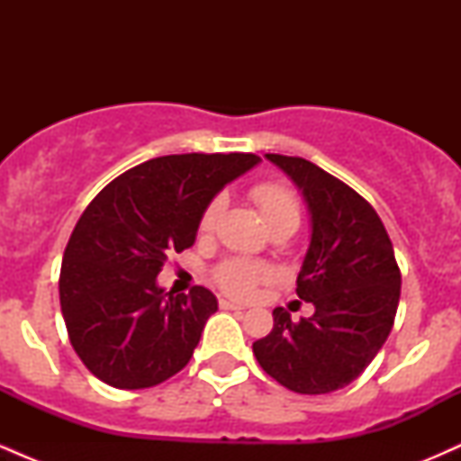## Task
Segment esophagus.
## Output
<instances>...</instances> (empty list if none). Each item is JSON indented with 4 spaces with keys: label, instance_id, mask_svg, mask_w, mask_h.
I'll return each instance as SVG.
<instances>
[{
    "label": "esophagus",
    "instance_id": "1",
    "mask_svg": "<svg viewBox=\"0 0 461 461\" xmlns=\"http://www.w3.org/2000/svg\"><path fill=\"white\" fill-rule=\"evenodd\" d=\"M219 305H221V310H236V312L245 310V305L234 303V301H230V299H221V301H219Z\"/></svg>",
    "mask_w": 461,
    "mask_h": 461
}]
</instances>
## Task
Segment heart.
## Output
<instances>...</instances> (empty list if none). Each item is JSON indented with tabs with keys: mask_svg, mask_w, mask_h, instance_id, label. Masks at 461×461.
Instances as JSON below:
<instances>
[{
	"mask_svg": "<svg viewBox=\"0 0 461 461\" xmlns=\"http://www.w3.org/2000/svg\"><path fill=\"white\" fill-rule=\"evenodd\" d=\"M251 197L260 208V212L267 221V225L277 227L284 223H293L299 227L301 221V210L299 201L290 193L288 188L282 186V184H258L256 188L251 190ZM221 210H223V197H214L210 201L208 208L201 214L199 227L203 231H210L219 219ZM271 277V268L264 267V264H256L249 260H227L221 264L214 271V279L221 288L225 290L227 294L236 299H247L256 293L258 284L264 282V279Z\"/></svg>",
	"mask_w": 461,
	"mask_h": 461,
	"instance_id": "obj_1",
	"label": "heart"
}]
</instances>
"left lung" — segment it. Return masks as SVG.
<instances>
[{
  "mask_svg": "<svg viewBox=\"0 0 461 461\" xmlns=\"http://www.w3.org/2000/svg\"><path fill=\"white\" fill-rule=\"evenodd\" d=\"M293 179L310 212V245L297 275L299 299L314 305L293 322L273 310V330L253 342L264 373L299 394L345 388L373 362L394 325L401 271L373 205L303 158L267 153Z\"/></svg>",
  "mask_w": 461,
  "mask_h": 461,
  "instance_id": "left-lung-1",
  "label": "left lung"
}]
</instances>
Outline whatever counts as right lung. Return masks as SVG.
<instances>
[{
    "instance_id": "right-lung-1",
    "label": "right lung",
    "mask_w": 461,
    "mask_h": 461,
    "mask_svg": "<svg viewBox=\"0 0 461 461\" xmlns=\"http://www.w3.org/2000/svg\"><path fill=\"white\" fill-rule=\"evenodd\" d=\"M260 162L253 153L153 158L88 203L62 258L60 308L95 377L140 390L190 362L219 301L203 285L176 297L156 277L171 253L194 245L210 201Z\"/></svg>"
}]
</instances>
